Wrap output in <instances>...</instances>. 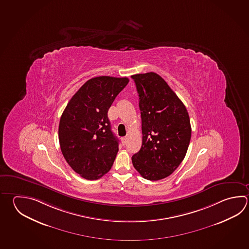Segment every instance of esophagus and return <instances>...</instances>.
Listing matches in <instances>:
<instances>
[{"label":"esophagus","instance_id":"obj_1","mask_svg":"<svg viewBox=\"0 0 249 249\" xmlns=\"http://www.w3.org/2000/svg\"><path fill=\"white\" fill-rule=\"evenodd\" d=\"M122 142L123 145H126L127 142V137H122Z\"/></svg>","mask_w":249,"mask_h":249}]
</instances>
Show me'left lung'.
Segmentation results:
<instances>
[{
    "mask_svg": "<svg viewBox=\"0 0 249 249\" xmlns=\"http://www.w3.org/2000/svg\"><path fill=\"white\" fill-rule=\"evenodd\" d=\"M141 111L142 143L132 157L136 171L149 180L166 178L184 160L191 138L187 108L154 72L131 75Z\"/></svg>",
    "mask_w": 249,
    "mask_h": 249,
    "instance_id": "8db88e82",
    "label": "left lung"
}]
</instances>
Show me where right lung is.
<instances>
[{
  "label": "right lung",
  "mask_w": 249,
  "mask_h": 249,
  "mask_svg": "<svg viewBox=\"0 0 249 249\" xmlns=\"http://www.w3.org/2000/svg\"><path fill=\"white\" fill-rule=\"evenodd\" d=\"M127 77L98 76L88 80L71 98L61 114L59 142L67 163L86 179L109 172L119 150L107 113Z\"/></svg>",
  "instance_id": "obj_1"
}]
</instances>
